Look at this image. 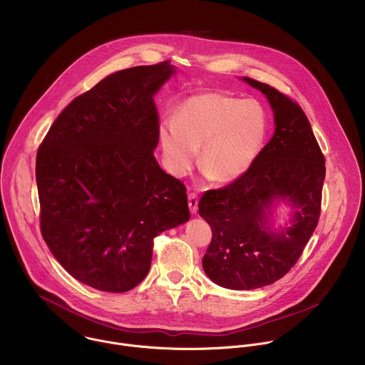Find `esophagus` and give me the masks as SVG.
Returning <instances> with one entry per match:
<instances>
[{
    "instance_id": "1",
    "label": "esophagus",
    "mask_w": 365,
    "mask_h": 365,
    "mask_svg": "<svg viewBox=\"0 0 365 365\" xmlns=\"http://www.w3.org/2000/svg\"><path fill=\"white\" fill-rule=\"evenodd\" d=\"M188 205H190V211L192 214H195L198 211V197L195 192L188 194Z\"/></svg>"
}]
</instances>
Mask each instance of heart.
Segmentation results:
<instances>
[{
    "instance_id": "obj_1",
    "label": "heart",
    "mask_w": 365,
    "mask_h": 365,
    "mask_svg": "<svg viewBox=\"0 0 365 365\" xmlns=\"http://www.w3.org/2000/svg\"><path fill=\"white\" fill-rule=\"evenodd\" d=\"M268 134V114L252 98L221 93L197 94L182 101L175 117L164 118L158 140L167 168L185 175L201 148L202 165L217 181L244 175L261 154Z\"/></svg>"
}]
</instances>
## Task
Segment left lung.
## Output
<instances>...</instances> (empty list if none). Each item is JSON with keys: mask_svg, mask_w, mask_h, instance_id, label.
Here are the masks:
<instances>
[{"mask_svg": "<svg viewBox=\"0 0 365 365\" xmlns=\"http://www.w3.org/2000/svg\"><path fill=\"white\" fill-rule=\"evenodd\" d=\"M244 81L268 98L275 133L244 175L207 191L198 202L212 231L202 268L230 289L269 285L295 265L318 224L325 178L324 154L302 108L268 84ZM278 199L296 210L293 225L281 232L267 221Z\"/></svg>", "mask_w": 365, "mask_h": 365, "instance_id": "left-lung-1", "label": "left lung"}]
</instances>
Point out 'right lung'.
<instances>
[{
  "label": "right lung",
  "mask_w": 365,
  "mask_h": 365,
  "mask_svg": "<svg viewBox=\"0 0 365 365\" xmlns=\"http://www.w3.org/2000/svg\"><path fill=\"white\" fill-rule=\"evenodd\" d=\"M173 74L163 61L106 77L64 108L38 148L43 238L96 289L137 287L150 271L154 238L190 220L185 185L154 157V94Z\"/></svg>",
  "instance_id": "obj_1"
}]
</instances>
